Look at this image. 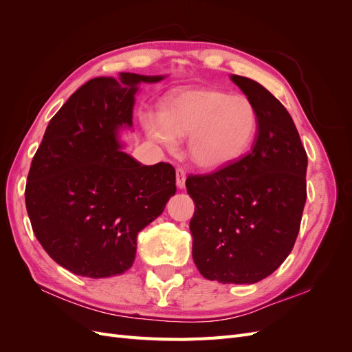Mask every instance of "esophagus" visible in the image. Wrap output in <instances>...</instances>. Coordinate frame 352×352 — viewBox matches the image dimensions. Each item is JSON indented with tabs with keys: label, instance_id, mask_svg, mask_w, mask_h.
<instances>
[{
	"label": "esophagus",
	"instance_id": "1",
	"mask_svg": "<svg viewBox=\"0 0 352 352\" xmlns=\"http://www.w3.org/2000/svg\"><path fill=\"white\" fill-rule=\"evenodd\" d=\"M185 182H186V172L184 168H177L176 170V185L179 189L185 188Z\"/></svg>",
	"mask_w": 352,
	"mask_h": 352
}]
</instances>
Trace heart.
Masks as SVG:
<instances>
[{"label":"heart","mask_w":352,"mask_h":352,"mask_svg":"<svg viewBox=\"0 0 352 352\" xmlns=\"http://www.w3.org/2000/svg\"><path fill=\"white\" fill-rule=\"evenodd\" d=\"M146 133L166 146L189 136L188 155L201 168H220L247 153L258 129V113L245 95L189 88L168 98L164 113L144 116Z\"/></svg>","instance_id":"1"}]
</instances>
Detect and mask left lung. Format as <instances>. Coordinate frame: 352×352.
Listing matches in <instances>:
<instances>
[{
  "label": "left lung",
  "instance_id": "1",
  "mask_svg": "<svg viewBox=\"0 0 352 352\" xmlns=\"http://www.w3.org/2000/svg\"><path fill=\"white\" fill-rule=\"evenodd\" d=\"M254 102L258 129L251 151L204 176H189V223L199 273L220 283L251 285L291 254L307 199V153L291 114L263 85L232 74Z\"/></svg>",
  "mask_w": 352,
  "mask_h": 352
}]
</instances>
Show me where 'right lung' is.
<instances>
[{
    "mask_svg": "<svg viewBox=\"0 0 352 352\" xmlns=\"http://www.w3.org/2000/svg\"><path fill=\"white\" fill-rule=\"evenodd\" d=\"M164 78H94L47 126L28 175L26 210L42 248L74 274L100 279L129 270L138 233L176 194L172 164L142 166L120 141L132 129L140 83Z\"/></svg>",
    "mask_w": 352,
    "mask_h": 352,
    "instance_id": "1",
    "label": "right lung"
}]
</instances>
